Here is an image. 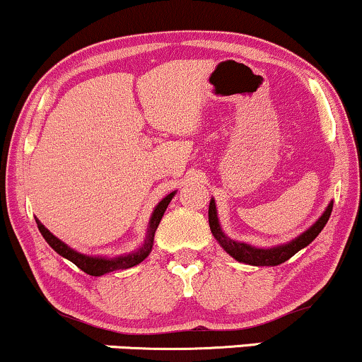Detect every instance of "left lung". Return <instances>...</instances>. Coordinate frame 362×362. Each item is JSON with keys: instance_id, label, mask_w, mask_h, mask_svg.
I'll return each mask as SVG.
<instances>
[{"instance_id": "obj_1", "label": "left lung", "mask_w": 362, "mask_h": 362, "mask_svg": "<svg viewBox=\"0 0 362 362\" xmlns=\"http://www.w3.org/2000/svg\"><path fill=\"white\" fill-rule=\"evenodd\" d=\"M332 207H334V202H330L325 213L322 214V218H320L318 221L310 228V230H306L305 233L298 236L296 240H293V242L288 245H282V247L271 248V250H262V248L250 247V245L247 243H238L235 242V240L228 238V236L221 231V228H219L214 201H211L209 204V226H211V233L214 235V238L218 240L219 245H221L224 250L238 262H243V264H250V265H262V267H264V265H279L282 262L289 260L294 253H298L301 248H305L306 245H310L315 238H317L320 231H322L323 226L327 224L328 218H330Z\"/></svg>"}]
</instances>
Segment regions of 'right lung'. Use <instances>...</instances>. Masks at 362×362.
I'll return each mask as SVG.
<instances>
[{
    "label": "right lung",
    "instance_id": "obj_1",
    "mask_svg": "<svg viewBox=\"0 0 362 362\" xmlns=\"http://www.w3.org/2000/svg\"><path fill=\"white\" fill-rule=\"evenodd\" d=\"M173 195H175V192L168 194L167 197H165L163 201L156 206L155 213H153V216H151V221H149L148 238H146V242H144L143 247H141L136 253H131V255H126V257H117V259H100V257H88V255H83V253L74 252L73 248L68 247V245L62 243L59 238H56V236H54L51 231H49L47 228H45L44 224L39 221V219H35V221H37V226H39V231L45 238V242L51 245L54 250L59 253L61 257L71 260L73 264L76 265V267H80L83 272L90 274V276H95V277H100V276H103V274L119 271V269L134 267V265L141 264V262L146 259L153 248V240H155V231H156L158 224H160L161 218H163L165 211H167V207L170 204V201H172Z\"/></svg>",
    "mask_w": 362,
    "mask_h": 362
}]
</instances>
